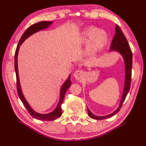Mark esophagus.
Segmentation results:
<instances>
[{
	"label": "esophagus",
	"mask_w": 146,
	"mask_h": 146,
	"mask_svg": "<svg viewBox=\"0 0 146 146\" xmlns=\"http://www.w3.org/2000/svg\"><path fill=\"white\" fill-rule=\"evenodd\" d=\"M73 76L77 80H82L84 78V72L81 70H77L73 73Z\"/></svg>",
	"instance_id": "1"
}]
</instances>
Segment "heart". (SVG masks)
<instances>
[{"label": "heart", "mask_w": 146, "mask_h": 146, "mask_svg": "<svg viewBox=\"0 0 146 146\" xmlns=\"http://www.w3.org/2000/svg\"><path fill=\"white\" fill-rule=\"evenodd\" d=\"M85 40L90 51L95 53L104 46L107 41V35L104 31L90 27L85 33Z\"/></svg>", "instance_id": "obj_1"}]
</instances>
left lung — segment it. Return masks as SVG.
<instances>
[{"label": "left lung", "mask_w": 146, "mask_h": 146, "mask_svg": "<svg viewBox=\"0 0 146 146\" xmlns=\"http://www.w3.org/2000/svg\"><path fill=\"white\" fill-rule=\"evenodd\" d=\"M110 51H115L118 53L121 56L124 62L125 66V80H124V86H123V93H122L121 100H120L119 104L115 111L113 112L111 114L105 116H98L92 113L89 110V108L87 107L88 109V115L91 118L95 119H104L109 118L114 116L119 111L120 108H121V106L124 102L125 98H126L128 93L130 90V82H131V74H132V53L130 49V46L127 41L126 38L122 32L121 29L119 27L116 25L115 27V34L114 36L113 40H112L111 45H110Z\"/></svg>", "instance_id": "8db88e82"}]
</instances>
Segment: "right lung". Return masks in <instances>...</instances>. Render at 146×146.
I'll return each mask as SVG.
<instances>
[{"mask_svg":"<svg viewBox=\"0 0 146 146\" xmlns=\"http://www.w3.org/2000/svg\"><path fill=\"white\" fill-rule=\"evenodd\" d=\"M53 22L52 21H42L39 22V23H36V24H33L30 26L26 31H25V33H23V36L20 39L19 42L16 48V53H15V56H14V61H15V71H16V84H17V90H18V94L19 96L20 99L23 102V104H24L25 107L27 108V110H28L30 115L32 116L33 118L37 119L38 120H43V121H53V120L56 119L58 118L62 115V108H61V104L62 103L64 98L65 93H66V90L71 84V74L68 75V77L64 81V82L62 84V85L61 86L60 90V98H59V102H58V104H57L56 107L55 108V109L53 111L50 112L48 113H45V114H42L37 113L36 111H35L31 107V106L29 105V104L28 103L27 100L25 99L24 95L23 93V90H22V88L21 86V82H20V78H19V74H18V51H19V48L21 45L24 42L25 40L26 39H27L29 37L32 36L33 34L36 33L38 31H41V30L47 29L50 25L53 24Z\"/></svg>","mask_w":146,"mask_h":146,"instance_id":"1","label":"right lung"}]
</instances>
